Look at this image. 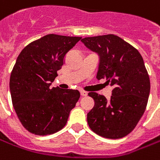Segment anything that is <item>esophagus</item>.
<instances>
[{"instance_id":"obj_1","label":"esophagus","mask_w":160,"mask_h":160,"mask_svg":"<svg viewBox=\"0 0 160 160\" xmlns=\"http://www.w3.org/2000/svg\"><path fill=\"white\" fill-rule=\"evenodd\" d=\"M80 95L82 96V97H86L87 95H88V93L86 92V91H83V90H80Z\"/></svg>"}]
</instances>
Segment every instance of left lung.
Listing matches in <instances>:
<instances>
[{
	"instance_id": "obj_1",
	"label": "left lung",
	"mask_w": 160,
	"mask_h": 160,
	"mask_svg": "<svg viewBox=\"0 0 160 160\" xmlns=\"http://www.w3.org/2000/svg\"><path fill=\"white\" fill-rule=\"evenodd\" d=\"M86 47L99 56L97 78L113 87L112 97L88 93L95 105L88 113L93 132L118 139L132 132L144 113L150 95V78L139 51L114 34L87 37Z\"/></svg>"
}]
</instances>
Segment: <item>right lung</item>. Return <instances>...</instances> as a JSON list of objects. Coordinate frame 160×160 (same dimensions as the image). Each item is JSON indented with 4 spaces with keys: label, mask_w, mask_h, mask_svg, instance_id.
<instances>
[{
    "label": "right lung",
    "mask_w": 160,
    "mask_h": 160,
    "mask_svg": "<svg viewBox=\"0 0 160 160\" xmlns=\"http://www.w3.org/2000/svg\"><path fill=\"white\" fill-rule=\"evenodd\" d=\"M81 37L48 34L31 42L17 58L9 79L13 107L25 129L47 135L65 126L80 98L73 89L50 88L66 53Z\"/></svg>",
    "instance_id": "right-lung-1"
}]
</instances>
